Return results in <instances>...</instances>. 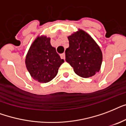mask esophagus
<instances>
[{
	"instance_id": "34e87169",
	"label": "esophagus",
	"mask_w": 126,
	"mask_h": 126,
	"mask_svg": "<svg viewBox=\"0 0 126 126\" xmlns=\"http://www.w3.org/2000/svg\"><path fill=\"white\" fill-rule=\"evenodd\" d=\"M60 57H61L62 59H64V60H65V53H62V54H60Z\"/></svg>"
}]
</instances>
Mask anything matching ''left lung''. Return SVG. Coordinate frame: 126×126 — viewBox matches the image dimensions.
Listing matches in <instances>:
<instances>
[{"mask_svg": "<svg viewBox=\"0 0 126 126\" xmlns=\"http://www.w3.org/2000/svg\"><path fill=\"white\" fill-rule=\"evenodd\" d=\"M69 47L66 48V61L81 78L93 76L99 72L103 54L99 46L87 33L79 30L68 37Z\"/></svg>", "mask_w": 126, "mask_h": 126, "instance_id": "left-lung-1", "label": "left lung"}]
</instances>
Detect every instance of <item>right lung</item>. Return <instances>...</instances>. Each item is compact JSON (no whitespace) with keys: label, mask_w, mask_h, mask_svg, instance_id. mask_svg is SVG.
Returning a JSON list of instances; mask_svg holds the SVG:
<instances>
[{"label":"right lung","mask_w":126,"mask_h":126,"mask_svg":"<svg viewBox=\"0 0 126 126\" xmlns=\"http://www.w3.org/2000/svg\"><path fill=\"white\" fill-rule=\"evenodd\" d=\"M50 39L38 36L33 42L26 58V65L31 76L40 83H47L55 78L64 62L50 45Z\"/></svg>","instance_id":"right-lung-1"}]
</instances>
